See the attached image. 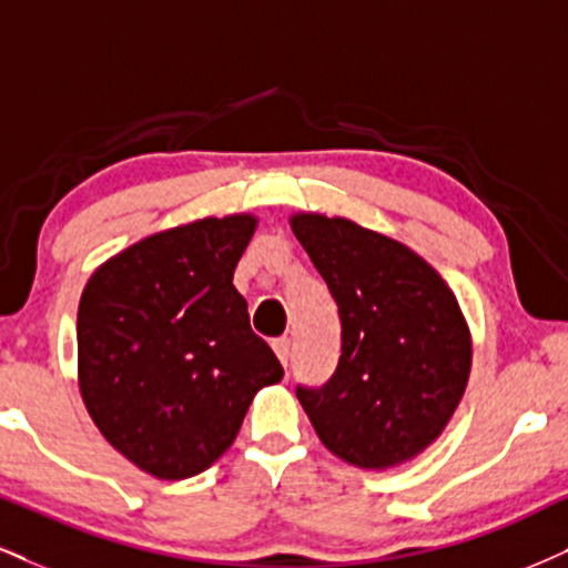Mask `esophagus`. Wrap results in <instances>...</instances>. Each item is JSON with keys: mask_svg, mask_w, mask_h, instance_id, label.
I'll use <instances>...</instances> for the list:
<instances>
[{"mask_svg": "<svg viewBox=\"0 0 568 568\" xmlns=\"http://www.w3.org/2000/svg\"><path fill=\"white\" fill-rule=\"evenodd\" d=\"M273 353L278 355V361H282L284 368L290 366V361H292V342H290V337L273 339Z\"/></svg>", "mask_w": 568, "mask_h": 568, "instance_id": "34e87169", "label": "esophagus"}]
</instances>
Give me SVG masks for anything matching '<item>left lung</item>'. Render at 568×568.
<instances>
[{
  "mask_svg": "<svg viewBox=\"0 0 568 568\" xmlns=\"http://www.w3.org/2000/svg\"><path fill=\"white\" fill-rule=\"evenodd\" d=\"M297 242L342 321L332 379L297 387L318 439L358 468L416 458L443 434L471 371V334L445 278L405 244L347 219L297 213Z\"/></svg>",
  "mask_w": 568,
  "mask_h": 568,
  "instance_id": "8db88e82",
  "label": "left lung"
}]
</instances>
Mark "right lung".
<instances>
[{
	"label": "right lung",
	"instance_id": "obj_1",
	"mask_svg": "<svg viewBox=\"0 0 568 568\" xmlns=\"http://www.w3.org/2000/svg\"><path fill=\"white\" fill-rule=\"evenodd\" d=\"M255 226V215L240 213L158 231L83 286V405L102 437L158 479L213 466L257 389L284 376L234 286Z\"/></svg>",
	"mask_w": 568,
	"mask_h": 568
}]
</instances>
